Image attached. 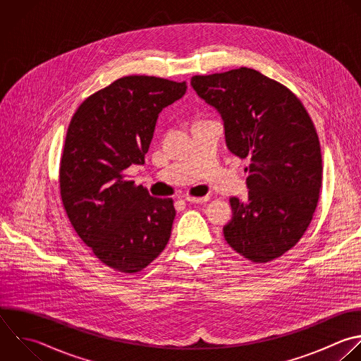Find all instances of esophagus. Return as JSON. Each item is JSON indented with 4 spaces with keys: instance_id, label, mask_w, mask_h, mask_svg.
I'll return each instance as SVG.
<instances>
[{
    "instance_id": "esophagus-1",
    "label": "esophagus",
    "mask_w": 361,
    "mask_h": 361,
    "mask_svg": "<svg viewBox=\"0 0 361 361\" xmlns=\"http://www.w3.org/2000/svg\"><path fill=\"white\" fill-rule=\"evenodd\" d=\"M185 200L189 203H204L209 200V196L204 197H195V196H185Z\"/></svg>"
}]
</instances>
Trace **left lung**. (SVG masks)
<instances>
[{
    "instance_id": "1",
    "label": "left lung",
    "mask_w": 361,
    "mask_h": 361,
    "mask_svg": "<svg viewBox=\"0 0 361 361\" xmlns=\"http://www.w3.org/2000/svg\"><path fill=\"white\" fill-rule=\"evenodd\" d=\"M190 85L220 113L227 148L250 159L248 199H230L224 238L251 262L272 261L300 240L317 206L322 154L314 126L288 87L254 69L193 76Z\"/></svg>"
}]
</instances>
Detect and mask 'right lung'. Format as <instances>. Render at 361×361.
Listing matches in <instances>:
<instances>
[{
    "mask_svg": "<svg viewBox=\"0 0 361 361\" xmlns=\"http://www.w3.org/2000/svg\"><path fill=\"white\" fill-rule=\"evenodd\" d=\"M186 89L126 76L87 97L71 120L59 168L63 207L83 243L116 271H141L169 241L173 200L152 197L126 169L145 162L159 113Z\"/></svg>",
    "mask_w": 361,
    "mask_h": 361,
    "instance_id": "1",
    "label": "right lung"
}]
</instances>
